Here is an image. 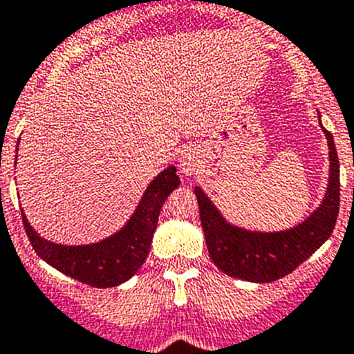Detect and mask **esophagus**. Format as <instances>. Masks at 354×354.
<instances>
[{"label":"esophagus","instance_id":"esophagus-1","mask_svg":"<svg viewBox=\"0 0 354 354\" xmlns=\"http://www.w3.org/2000/svg\"><path fill=\"white\" fill-rule=\"evenodd\" d=\"M199 156L194 151H185L180 158V169L183 171V174H196L199 169Z\"/></svg>","mask_w":354,"mask_h":354}]
</instances>
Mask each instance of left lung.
I'll list each match as a JSON object with an SVG mask.
<instances>
[{
    "label": "left lung",
    "instance_id": "8db88e82",
    "mask_svg": "<svg viewBox=\"0 0 354 354\" xmlns=\"http://www.w3.org/2000/svg\"><path fill=\"white\" fill-rule=\"evenodd\" d=\"M330 147V185L321 207L296 228L257 233L232 226L223 219L199 187H196L199 217L212 262L232 278L270 283L290 274L330 239L340 207L339 155L333 137L324 130Z\"/></svg>",
    "mask_w": 354,
    "mask_h": 354
}]
</instances>
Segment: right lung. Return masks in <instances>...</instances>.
Masks as SVG:
<instances>
[{"label": "right lung", "mask_w": 354, "mask_h": 354, "mask_svg": "<svg viewBox=\"0 0 354 354\" xmlns=\"http://www.w3.org/2000/svg\"><path fill=\"white\" fill-rule=\"evenodd\" d=\"M178 185L180 178L176 167L171 165L147 187L140 205L124 228L97 244L62 245L44 241L23 214L24 232L35 253L64 274L91 287H118L128 281L146 262L162 205Z\"/></svg>", "instance_id": "obj_1"}]
</instances>
